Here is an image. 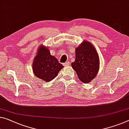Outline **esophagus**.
<instances>
[{
  "instance_id": "esophagus-1",
  "label": "esophagus",
  "mask_w": 129,
  "mask_h": 129,
  "mask_svg": "<svg viewBox=\"0 0 129 129\" xmlns=\"http://www.w3.org/2000/svg\"><path fill=\"white\" fill-rule=\"evenodd\" d=\"M63 65H64V66H65V67L69 66V62H65V63H64V64H63Z\"/></svg>"
}]
</instances>
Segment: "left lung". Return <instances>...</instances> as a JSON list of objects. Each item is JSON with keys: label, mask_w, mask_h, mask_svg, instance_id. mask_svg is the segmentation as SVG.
<instances>
[{"label": "left lung", "mask_w": 129, "mask_h": 129, "mask_svg": "<svg viewBox=\"0 0 129 129\" xmlns=\"http://www.w3.org/2000/svg\"><path fill=\"white\" fill-rule=\"evenodd\" d=\"M76 58L72 62L73 69L81 82L88 83L98 74L99 69V58L95 47L87 41L76 48Z\"/></svg>", "instance_id": "obj_1"}]
</instances>
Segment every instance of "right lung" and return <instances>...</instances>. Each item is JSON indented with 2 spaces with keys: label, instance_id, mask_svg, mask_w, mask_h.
<instances>
[{
  "label": "right lung",
  "instance_id": "add662e5",
  "mask_svg": "<svg viewBox=\"0 0 129 129\" xmlns=\"http://www.w3.org/2000/svg\"><path fill=\"white\" fill-rule=\"evenodd\" d=\"M32 65L34 75L47 82L54 79L64 67L56 57L50 54L49 49L43 45L39 47Z\"/></svg>",
  "mask_w": 129,
  "mask_h": 129
}]
</instances>
